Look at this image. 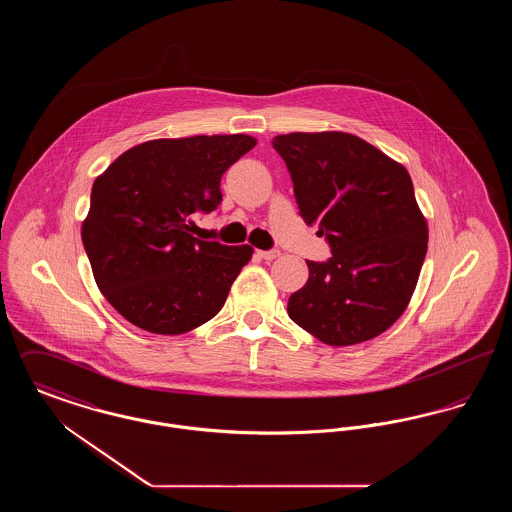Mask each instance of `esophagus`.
Masks as SVG:
<instances>
[{
	"mask_svg": "<svg viewBox=\"0 0 512 512\" xmlns=\"http://www.w3.org/2000/svg\"><path fill=\"white\" fill-rule=\"evenodd\" d=\"M259 257L265 259V261H274L276 257H280V251L278 249H270V251H259Z\"/></svg>",
	"mask_w": 512,
	"mask_h": 512,
	"instance_id": "34e87169",
	"label": "esophagus"
}]
</instances>
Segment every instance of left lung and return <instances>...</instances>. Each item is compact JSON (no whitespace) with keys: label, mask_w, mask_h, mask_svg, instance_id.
<instances>
[{"label":"left lung","mask_w":512,"mask_h":512,"mask_svg":"<svg viewBox=\"0 0 512 512\" xmlns=\"http://www.w3.org/2000/svg\"><path fill=\"white\" fill-rule=\"evenodd\" d=\"M272 147L292 174L299 215L332 249L326 263L307 261L288 315L336 347L380 336L407 309L428 249L409 172L347 132H292Z\"/></svg>","instance_id":"8db88e82"}]
</instances>
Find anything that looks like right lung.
I'll use <instances>...</instances> for the list:
<instances>
[{
  "label": "right lung",
  "instance_id": "1",
  "mask_svg": "<svg viewBox=\"0 0 512 512\" xmlns=\"http://www.w3.org/2000/svg\"><path fill=\"white\" fill-rule=\"evenodd\" d=\"M255 144L247 134L151 140L96 178L82 244L99 292L128 322L176 336L222 309L253 247L194 238L192 215L219 207L222 174Z\"/></svg>",
  "mask_w": 512,
  "mask_h": 512
}]
</instances>
